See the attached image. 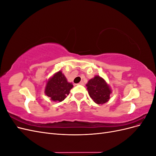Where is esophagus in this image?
<instances>
[{
  "instance_id": "esophagus-1",
  "label": "esophagus",
  "mask_w": 156,
  "mask_h": 156,
  "mask_svg": "<svg viewBox=\"0 0 156 156\" xmlns=\"http://www.w3.org/2000/svg\"><path fill=\"white\" fill-rule=\"evenodd\" d=\"M77 84H79V85H84V83L83 81H81L80 83H79Z\"/></svg>"
}]
</instances>
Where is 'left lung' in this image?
<instances>
[{
  "label": "left lung",
  "mask_w": 156,
  "mask_h": 156,
  "mask_svg": "<svg viewBox=\"0 0 156 156\" xmlns=\"http://www.w3.org/2000/svg\"><path fill=\"white\" fill-rule=\"evenodd\" d=\"M86 86L90 97L97 104H104L110 99L111 88L105 80L99 75L90 79Z\"/></svg>",
  "instance_id": "obj_1"
}]
</instances>
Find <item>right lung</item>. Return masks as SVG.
<instances>
[{
	"label": "right lung",
	"mask_w": 156,
	"mask_h": 156,
	"mask_svg": "<svg viewBox=\"0 0 156 156\" xmlns=\"http://www.w3.org/2000/svg\"><path fill=\"white\" fill-rule=\"evenodd\" d=\"M73 85L69 83L62 71L54 73L47 81L45 94L53 101H62L69 94Z\"/></svg>",
	"instance_id": "obj_1"
}]
</instances>
